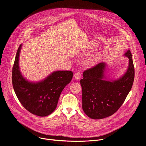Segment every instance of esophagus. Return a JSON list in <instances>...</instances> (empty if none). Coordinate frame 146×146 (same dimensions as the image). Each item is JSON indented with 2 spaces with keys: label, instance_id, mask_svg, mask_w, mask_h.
I'll return each instance as SVG.
<instances>
[{
  "label": "esophagus",
  "instance_id": "1",
  "mask_svg": "<svg viewBox=\"0 0 146 146\" xmlns=\"http://www.w3.org/2000/svg\"><path fill=\"white\" fill-rule=\"evenodd\" d=\"M74 77L76 80H79L81 77V73L80 72H76L74 74Z\"/></svg>",
  "mask_w": 146,
  "mask_h": 146
}]
</instances>
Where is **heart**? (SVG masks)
Masks as SVG:
<instances>
[{
	"label": "heart",
	"instance_id": "b5f03b06",
	"mask_svg": "<svg viewBox=\"0 0 146 146\" xmlns=\"http://www.w3.org/2000/svg\"><path fill=\"white\" fill-rule=\"evenodd\" d=\"M97 46V44L94 42H91L88 48V49H94ZM100 59V55L97 54H95L90 56L87 59L84 64L86 66H91L94 64Z\"/></svg>",
	"mask_w": 146,
	"mask_h": 146
}]
</instances>
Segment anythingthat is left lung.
I'll return each mask as SVG.
<instances>
[{
    "label": "left lung",
    "mask_w": 146,
    "mask_h": 146,
    "mask_svg": "<svg viewBox=\"0 0 146 146\" xmlns=\"http://www.w3.org/2000/svg\"><path fill=\"white\" fill-rule=\"evenodd\" d=\"M129 58L126 73L119 79L108 80L105 75L107 63L102 62L83 72L80 80L82 108L90 118L101 119L115 113L124 102L131 90L135 68L129 49L124 54Z\"/></svg>",
    "instance_id": "obj_1"
}]
</instances>
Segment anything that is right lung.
Returning <instances> with one entry per match:
<instances>
[{
  "instance_id": "add662e5",
  "label": "right lung",
  "mask_w": 146,
  "mask_h": 146,
  "mask_svg": "<svg viewBox=\"0 0 146 146\" xmlns=\"http://www.w3.org/2000/svg\"><path fill=\"white\" fill-rule=\"evenodd\" d=\"M22 45L18 48L12 70V83L16 95L23 107L30 113L46 116L54 112L62 91L72 79L71 71L52 73L44 80L30 82L22 76L19 69V56Z\"/></svg>"
}]
</instances>
